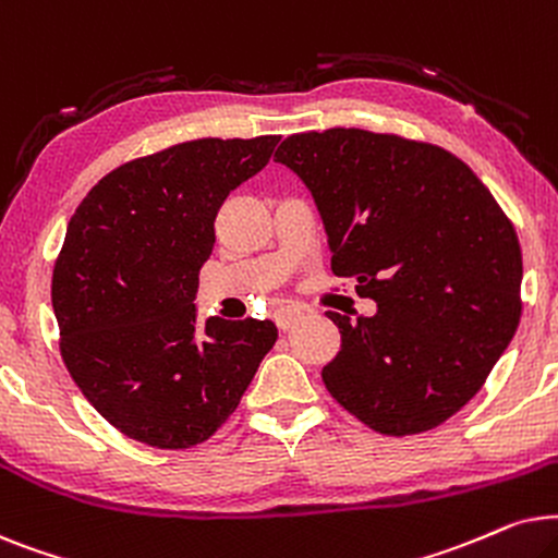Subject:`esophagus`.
Masks as SVG:
<instances>
[{
    "mask_svg": "<svg viewBox=\"0 0 558 558\" xmlns=\"http://www.w3.org/2000/svg\"><path fill=\"white\" fill-rule=\"evenodd\" d=\"M303 316H306V314H303L301 308H278V311H275V314H272V322L278 324V329L288 331V329H293V326L299 324Z\"/></svg>",
    "mask_w": 558,
    "mask_h": 558,
    "instance_id": "obj_1",
    "label": "esophagus"
}]
</instances>
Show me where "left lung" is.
I'll list each match as a JSON object with an SVG mask.
<instances>
[{"label": "left lung", "instance_id": "8db88e82", "mask_svg": "<svg viewBox=\"0 0 558 558\" xmlns=\"http://www.w3.org/2000/svg\"><path fill=\"white\" fill-rule=\"evenodd\" d=\"M275 160L322 211L331 270L375 316L326 311L341 349L322 369L337 403L377 434L436 428L477 396L521 322L523 255L487 185L439 145L331 128Z\"/></svg>", "mask_w": 558, "mask_h": 558}]
</instances>
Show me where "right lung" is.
I'll use <instances>...</instances> for the list:
<instances>
[{"instance_id": "obj_1", "label": "right lung", "mask_w": 558, "mask_h": 558, "mask_svg": "<svg viewBox=\"0 0 558 558\" xmlns=\"http://www.w3.org/2000/svg\"><path fill=\"white\" fill-rule=\"evenodd\" d=\"M280 135L198 137L135 158L86 193L53 267L61 356L88 403L155 449H191L236 411L278 329L211 316L198 270L229 191L263 170Z\"/></svg>"}]
</instances>
